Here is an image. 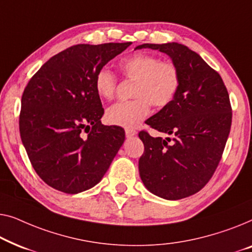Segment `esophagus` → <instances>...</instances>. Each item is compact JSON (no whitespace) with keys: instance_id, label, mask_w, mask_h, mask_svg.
<instances>
[{"instance_id":"34e87169","label":"esophagus","mask_w":252,"mask_h":252,"mask_svg":"<svg viewBox=\"0 0 252 252\" xmlns=\"http://www.w3.org/2000/svg\"><path fill=\"white\" fill-rule=\"evenodd\" d=\"M126 134L127 138H131V137L136 136L137 131L133 130V129H126Z\"/></svg>"}]
</instances>
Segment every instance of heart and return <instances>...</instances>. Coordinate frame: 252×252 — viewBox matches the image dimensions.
I'll return each mask as SVG.
<instances>
[{
    "label": "heart",
    "instance_id": "b5f03b06",
    "mask_svg": "<svg viewBox=\"0 0 252 252\" xmlns=\"http://www.w3.org/2000/svg\"><path fill=\"white\" fill-rule=\"evenodd\" d=\"M120 68L127 80L134 81L132 97L120 101L106 111V120L113 126L132 129L150 114L151 104L157 108L170 105L180 88V72L176 63L160 60L157 56L134 54L120 62ZM99 97L112 99L116 90V77L111 70L101 68L94 79Z\"/></svg>",
    "mask_w": 252,
    "mask_h": 252
}]
</instances>
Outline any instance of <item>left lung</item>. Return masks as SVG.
<instances>
[{
    "label": "left lung",
    "mask_w": 252,
    "mask_h": 252,
    "mask_svg": "<svg viewBox=\"0 0 252 252\" xmlns=\"http://www.w3.org/2000/svg\"><path fill=\"white\" fill-rule=\"evenodd\" d=\"M168 55L180 72L172 102L146 121L165 138L140 131L145 151L139 175L146 189L165 200H180L203 189L217 169L232 125L229 95L219 74L186 45L145 43Z\"/></svg>",
    "instance_id": "1"
}]
</instances>
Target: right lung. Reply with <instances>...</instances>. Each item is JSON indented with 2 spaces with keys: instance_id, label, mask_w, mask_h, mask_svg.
<instances>
[{
  "instance_id": "1",
  "label": "right lung",
  "mask_w": 252,
  "mask_h": 252,
  "mask_svg": "<svg viewBox=\"0 0 252 252\" xmlns=\"http://www.w3.org/2000/svg\"><path fill=\"white\" fill-rule=\"evenodd\" d=\"M131 44H77L48 60L21 97L19 131L30 161L52 189L77 194L100 182L126 139L102 126L97 73Z\"/></svg>"
}]
</instances>
